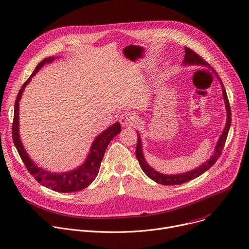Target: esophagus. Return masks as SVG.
<instances>
[{
    "instance_id": "34e87169",
    "label": "esophagus",
    "mask_w": 249,
    "mask_h": 249,
    "mask_svg": "<svg viewBox=\"0 0 249 249\" xmlns=\"http://www.w3.org/2000/svg\"><path fill=\"white\" fill-rule=\"evenodd\" d=\"M120 124L125 127V126H131L135 122V117L133 114H131L130 112H124L123 114L119 117Z\"/></svg>"
}]
</instances>
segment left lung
Wrapping results in <instances>:
<instances>
[{
    "mask_svg": "<svg viewBox=\"0 0 249 249\" xmlns=\"http://www.w3.org/2000/svg\"><path fill=\"white\" fill-rule=\"evenodd\" d=\"M185 58L183 60V66L184 65H202L209 67V70L212 71V72H214L213 70L211 69V66L208 64V62H206L203 60L197 53H196L194 51H192L189 48H185ZM216 78L219 80L220 86H221V90H222V97L224 100V105H225V109H227V123H225L224 129L222 131V133L220 134L219 139L215 145L214 148V152L213 154L211 156L210 159L208 161H206L205 163H202L199 167L186 172V173H180V174H175V175H166V174H162L160 172L156 171L154 168H152L146 161L145 157H144V153H143V146H142V140L140 137V134L137 131V135H138V141H137V147H136V157L137 160L140 164L141 169L143 170V172L153 180H155L156 183L161 184L164 186H171V185H180L184 184L186 182H189V180L197 178L198 176H200L201 174H203L205 172H207L212 166H213L215 164V162L217 161L218 157L220 156L222 149L224 147V143L227 141L228 138V134L231 128V106H230V102H229V98L227 95V91H225L224 86L219 78V76L217 75V73H215Z\"/></svg>",
    "mask_w": 249,
    "mask_h": 249,
    "instance_id": "1",
    "label": "left lung"
}]
</instances>
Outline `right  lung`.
<instances>
[{
	"label": "right lung",
	"mask_w": 249,
	"mask_h": 249,
	"mask_svg": "<svg viewBox=\"0 0 249 249\" xmlns=\"http://www.w3.org/2000/svg\"><path fill=\"white\" fill-rule=\"evenodd\" d=\"M56 57H48L42 59L36 67V70L29 77V79L24 83L19 89L18 94L15 103V111H14V122L12 128L13 140L14 144L18 152L20 159L26 165L28 171L34 178L40 183L42 186L47 187L53 191L59 193H73L78 192L91 184L98 175L100 165L103 159L104 153L108 144L111 140L121 132V126L119 122H116L106 130L101 132L98 136L94 139V141L90 147V151L86 157L83 164H81L76 169H73L69 172L63 173H53L51 171H47L40 167H38L32 159L28 153L26 152L24 146L19 138V121H18V111H19V101L26 86L31 82L33 76H35L37 71L46 63L53 62Z\"/></svg>",
	"instance_id": "right-lung-1"
}]
</instances>
